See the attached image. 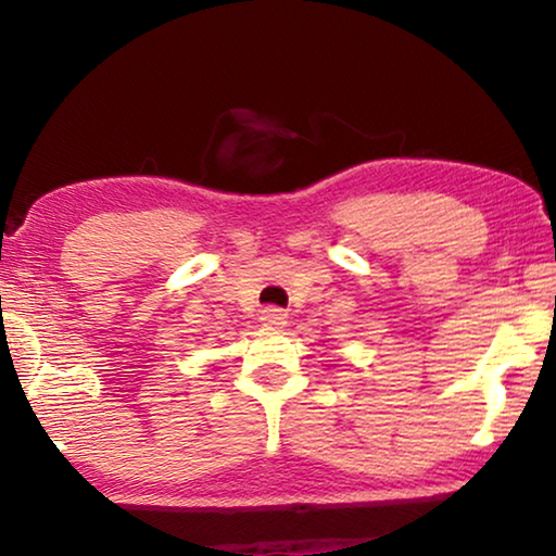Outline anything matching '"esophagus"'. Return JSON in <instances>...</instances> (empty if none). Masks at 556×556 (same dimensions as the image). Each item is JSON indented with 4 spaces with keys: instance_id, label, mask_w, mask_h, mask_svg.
<instances>
[{
    "instance_id": "obj_1",
    "label": "esophagus",
    "mask_w": 556,
    "mask_h": 556,
    "mask_svg": "<svg viewBox=\"0 0 556 556\" xmlns=\"http://www.w3.org/2000/svg\"><path fill=\"white\" fill-rule=\"evenodd\" d=\"M262 321L267 327H281L287 325V314L285 309H277V306H267V309H262Z\"/></svg>"
}]
</instances>
